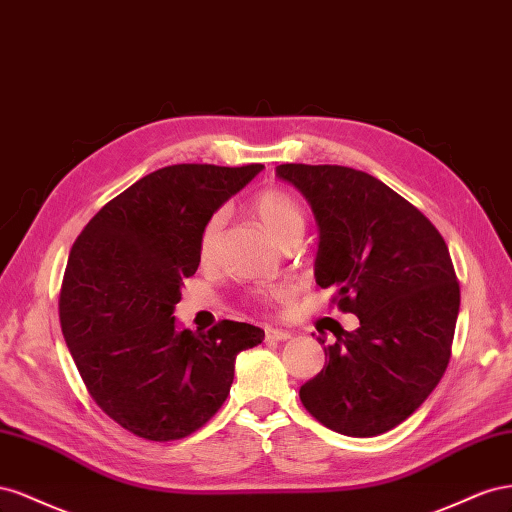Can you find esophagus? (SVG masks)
I'll return each mask as SVG.
<instances>
[{"label":"esophagus","instance_id":"1","mask_svg":"<svg viewBox=\"0 0 512 512\" xmlns=\"http://www.w3.org/2000/svg\"><path fill=\"white\" fill-rule=\"evenodd\" d=\"M291 339V332L279 328H266V341H287Z\"/></svg>","mask_w":512,"mask_h":512}]
</instances>
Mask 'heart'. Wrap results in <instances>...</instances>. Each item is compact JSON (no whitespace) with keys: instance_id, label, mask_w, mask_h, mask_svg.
Wrapping results in <instances>:
<instances>
[{"instance_id":"1","label":"heart","mask_w":512,"mask_h":512,"mask_svg":"<svg viewBox=\"0 0 512 512\" xmlns=\"http://www.w3.org/2000/svg\"><path fill=\"white\" fill-rule=\"evenodd\" d=\"M251 210L279 244L289 246L302 238L306 227V214L294 195L281 191V188H264V191H259L251 199ZM221 229L223 214H212L206 225H203L197 244L199 259L203 264L214 259L218 240H221ZM257 296L261 300H283L289 296V291L285 287H268L257 291Z\"/></svg>"}]
</instances>
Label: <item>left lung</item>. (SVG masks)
I'll use <instances>...</instances> for the list:
<instances>
[{
  "label": "left lung",
  "instance_id": "left-lung-1",
  "mask_svg": "<svg viewBox=\"0 0 512 512\" xmlns=\"http://www.w3.org/2000/svg\"><path fill=\"white\" fill-rule=\"evenodd\" d=\"M319 225L315 281L360 326L324 347L300 401L321 425L373 437L412 416L440 382L461 291L442 233L373 175L339 165L276 167ZM319 343H324L319 339Z\"/></svg>",
  "mask_w": 512,
  "mask_h": 512
}]
</instances>
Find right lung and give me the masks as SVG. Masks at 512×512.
Segmentation results:
<instances>
[{"instance_id": "obj_1", "label": "right lung", "mask_w": 512, "mask_h": 512, "mask_svg": "<svg viewBox=\"0 0 512 512\" xmlns=\"http://www.w3.org/2000/svg\"><path fill=\"white\" fill-rule=\"evenodd\" d=\"M261 169H158L111 199L70 248L60 294L70 356L100 410L143 440L206 425L227 399L236 356L264 341L242 321L191 332L173 317L199 268L203 225Z\"/></svg>"}]
</instances>
